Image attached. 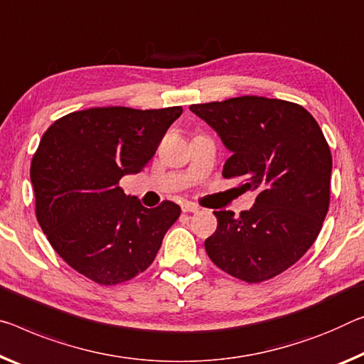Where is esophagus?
<instances>
[{
    "label": "esophagus",
    "mask_w": 364,
    "mask_h": 364,
    "mask_svg": "<svg viewBox=\"0 0 364 364\" xmlns=\"http://www.w3.org/2000/svg\"><path fill=\"white\" fill-rule=\"evenodd\" d=\"M199 209H200V207H199L198 204H194V203H183V204H181V210L186 212V213H189V212H198Z\"/></svg>",
    "instance_id": "obj_1"
}]
</instances>
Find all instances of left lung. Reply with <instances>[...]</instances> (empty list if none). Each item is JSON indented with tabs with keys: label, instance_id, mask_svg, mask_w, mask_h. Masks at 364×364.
<instances>
[{
	"label": "left lung",
	"instance_id": "obj_1",
	"mask_svg": "<svg viewBox=\"0 0 364 364\" xmlns=\"http://www.w3.org/2000/svg\"><path fill=\"white\" fill-rule=\"evenodd\" d=\"M232 151L222 176L257 191L251 210H215L217 230L205 240L223 272L261 284L285 272L319 235L331 204L332 155L306 108L293 102L243 95L191 105Z\"/></svg>",
	"mask_w": 364,
	"mask_h": 364
}]
</instances>
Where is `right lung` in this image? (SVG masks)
Segmentation results:
<instances>
[{
	"label": "right lung",
	"instance_id": "obj_1",
	"mask_svg": "<svg viewBox=\"0 0 364 364\" xmlns=\"http://www.w3.org/2000/svg\"><path fill=\"white\" fill-rule=\"evenodd\" d=\"M181 107H95L68 113L43 132L31 164L36 215L69 267L99 285L134 279L154 262L181 207L154 209L119 180L154 157Z\"/></svg>",
	"mask_w": 364,
	"mask_h": 364
}]
</instances>
